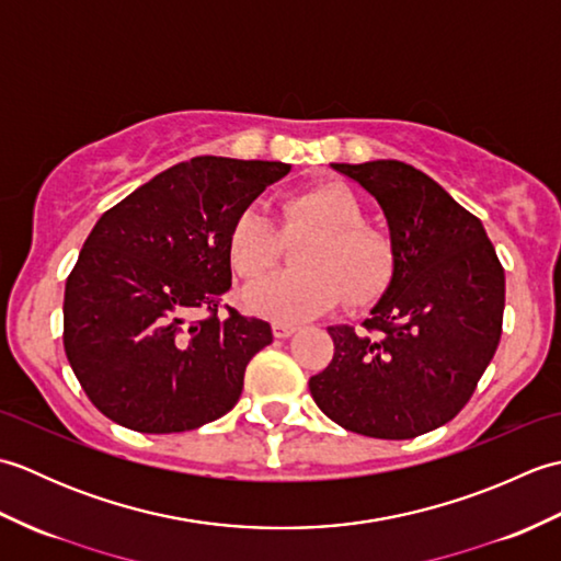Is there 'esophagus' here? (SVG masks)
<instances>
[{"instance_id":"esophagus-1","label":"esophagus","mask_w":561,"mask_h":561,"mask_svg":"<svg viewBox=\"0 0 561 561\" xmlns=\"http://www.w3.org/2000/svg\"><path fill=\"white\" fill-rule=\"evenodd\" d=\"M296 330H299V328L291 325V323H274V325H272V335L277 337V340H287V337L294 335Z\"/></svg>"}]
</instances>
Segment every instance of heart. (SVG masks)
Masks as SVG:
<instances>
[{"label": "heart", "instance_id": "b5f03b06", "mask_svg": "<svg viewBox=\"0 0 561 561\" xmlns=\"http://www.w3.org/2000/svg\"><path fill=\"white\" fill-rule=\"evenodd\" d=\"M284 236L316 233L299 253V267L274 272L243 291V306L274 323H304L323 316L342 299L368 304L390 277V245L364 226V207L347 185L306 187L284 202ZM282 231L267 209L250 205L238 211L229 229L233 270L255 279L277 265Z\"/></svg>", "mask_w": 561, "mask_h": 561}]
</instances>
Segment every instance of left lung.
Here are the masks:
<instances>
[{
    "mask_svg": "<svg viewBox=\"0 0 561 561\" xmlns=\"http://www.w3.org/2000/svg\"><path fill=\"white\" fill-rule=\"evenodd\" d=\"M386 214L390 282L364 320L328 328L335 356L308 388L332 422L371 438H414L450 422L502 337L504 267L478 217L414 165L330 163Z\"/></svg>",
    "mask_w": 561,
    "mask_h": 561,
    "instance_id": "left-lung-1",
    "label": "left lung"
}]
</instances>
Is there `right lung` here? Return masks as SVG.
Returning <instances> with one entry per match:
<instances>
[{"mask_svg":"<svg viewBox=\"0 0 561 561\" xmlns=\"http://www.w3.org/2000/svg\"><path fill=\"white\" fill-rule=\"evenodd\" d=\"M291 171L195 157L153 175L93 226L65 287V352L89 400L141 434L190 432L241 398L270 323L229 311V229ZM207 310L210 316L190 321Z\"/></svg>","mask_w":561,"mask_h":561,"instance_id":"obj_1","label":"right lung"}]
</instances>
